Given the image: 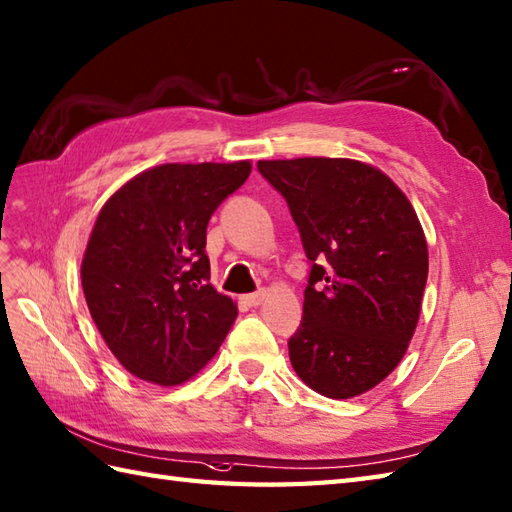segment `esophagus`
Returning a JSON list of instances; mask_svg holds the SVG:
<instances>
[{"label":"esophagus","mask_w":512,"mask_h":512,"mask_svg":"<svg viewBox=\"0 0 512 512\" xmlns=\"http://www.w3.org/2000/svg\"><path fill=\"white\" fill-rule=\"evenodd\" d=\"M264 299H266V292H264V290H259V292H253V294H246V296H242L244 305H248V307H257V305L264 303Z\"/></svg>","instance_id":"esophagus-1"}]
</instances>
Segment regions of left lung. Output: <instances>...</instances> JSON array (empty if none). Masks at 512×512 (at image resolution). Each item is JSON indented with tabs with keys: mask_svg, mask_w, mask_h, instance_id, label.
Masks as SVG:
<instances>
[{
	"mask_svg": "<svg viewBox=\"0 0 512 512\" xmlns=\"http://www.w3.org/2000/svg\"><path fill=\"white\" fill-rule=\"evenodd\" d=\"M285 198L312 261L303 320L288 340L296 375L351 399L392 373L417 327L427 244L410 200L386 174L351 159L259 161Z\"/></svg>",
	"mask_w": 512,
	"mask_h": 512,
	"instance_id": "obj_1",
	"label": "left lung"
}]
</instances>
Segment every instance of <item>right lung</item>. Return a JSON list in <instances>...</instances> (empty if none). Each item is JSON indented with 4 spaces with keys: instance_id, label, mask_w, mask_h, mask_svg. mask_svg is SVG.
I'll return each mask as SVG.
<instances>
[{
    "instance_id": "obj_1",
    "label": "right lung",
    "mask_w": 512,
    "mask_h": 512,
    "mask_svg": "<svg viewBox=\"0 0 512 512\" xmlns=\"http://www.w3.org/2000/svg\"><path fill=\"white\" fill-rule=\"evenodd\" d=\"M248 174V161L168 163L106 200L80 275L93 323L128 373L183 384L227 338L237 307L209 283L207 224Z\"/></svg>"
}]
</instances>
